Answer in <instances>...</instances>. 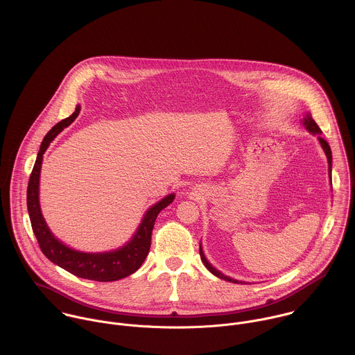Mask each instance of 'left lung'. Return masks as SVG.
<instances>
[{
  "label": "left lung",
  "instance_id": "1",
  "mask_svg": "<svg viewBox=\"0 0 355 355\" xmlns=\"http://www.w3.org/2000/svg\"><path fill=\"white\" fill-rule=\"evenodd\" d=\"M304 127L307 128V131H310L311 134H317L318 135V141H320V144H321V146H322V149H324V152L327 154V158H328V169H329V176H331V168H332V152H331V148H329V145H328V142L321 137V130H320V127L317 125V123L313 120V116L309 113V114H306V119H304ZM200 255H201V259H202L203 265L214 275V276H217V277H220V279H223V280H227V282H231V283H241V282H238V280H234V279H231V277H228V276H224L221 272H218L217 269H214L209 262H207V259L205 258V255L202 253V249L200 248Z\"/></svg>",
  "mask_w": 355,
  "mask_h": 355
}]
</instances>
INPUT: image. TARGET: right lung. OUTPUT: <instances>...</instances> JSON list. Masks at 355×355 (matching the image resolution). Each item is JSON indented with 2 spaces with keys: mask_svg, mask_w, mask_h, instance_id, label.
I'll return each mask as SVG.
<instances>
[{
  "mask_svg": "<svg viewBox=\"0 0 355 355\" xmlns=\"http://www.w3.org/2000/svg\"><path fill=\"white\" fill-rule=\"evenodd\" d=\"M80 107L78 106L75 112L57 123L51 131L46 134V137L42 141L41 149L37 155V161L34 164L28 187H27V209L31 220V227L35 234V238L38 241V245L51 262L61 266L62 269L68 270L69 273L89 279L96 282H114L123 277L130 276L135 270L141 268L144 263L146 255L150 250L152 243L153 227L154 221L158 216V213L166 207L169 203L173 202L175 196L169 194L159 202L152 206L148 213L145 214L137 234L134 235L132 241L125 245L124 248L107 252V253H80L76 250H72L58 242L51 235L44 217L41 213L38 194H40V172H41V164H42V155L46 152L48 146L51 141L57 137L58 132H61L65 127H68L79 114Z\"/></svg>",
  "mask_w": 355,
  "mask_h": 355,
  "instance_id": "obj_1",
  "label": "right lung"
}]
</instances>
